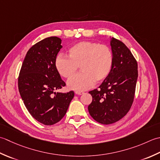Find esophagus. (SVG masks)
Listing matches in <instances>:
<instances>
[{
    "mask_svg": "<svg viewBox=\"0 0 160 160\" xmlns=\"http://www.w3.org/2000/svg\"><path fill=\"white\" fill-rule=\"evenodd\" d=\"M75 93H76L77 94H78V95H81V94H84V92H81V91H76Z\"/></svg>",
    "mask_w": 160,
    "mask_h": 160,
    "instance_id": "1",
    "label": "esophagus"
}]
</instances>
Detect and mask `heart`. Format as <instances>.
Instances as JSON below:
<instances>
[{
	"mask_svg": "<svg viewBox=\"0 0 160 160\" xmlns=\"http://www.w3.org/2000/svg\"><path fill=\"white\" fill-rule=\"evenodd\" d=\"M68 57L58 55L54 66L62 77L69 79L80 67L82 72L68 81L70 89L83 91L90 88L97 81L101 83L111 72L113 54L109 46L92 41H82L68 50Z\"/></svg>",
	"mask_w": 160,
	"mask_h": 160,
	"instance_id": "1",
	"label": "heart"
}]
</instances>
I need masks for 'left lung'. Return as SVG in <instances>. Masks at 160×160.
Masks as SVG:
<instances>
[{
  "instance_id": "left-lung-1",
  "label": "left lung",
  "mask_w": 160,
  "mask_h": 160,
  "mask_svg": "<svg viewBox=\"0 0 160 160\" xmlns=\"http://www.w3.org/2000/svg\"><path fill=\"white\" fill-rule=\"evenodd\" d=\"M113 66L110 75L89 93L92 101L88 111L102 124L113 123L124 117L134 100L138 77V63L126 45L115 38L110 40Z\"/></svg>"
}]
</instances>
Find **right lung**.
Returning a JSON list of instances; mask_svg holds the SVG:
<instances>
[{"instance_id": "right-lung-1", "label": "right lung", "mask_w": 160, "mask_h": 160, "mask_svg": "<svg viewBox=\"0 0 160 160\" xmlns=\"http://www.w3.org/2000/svg\"><path fill=\"white\" fill-rule=\"evenodd\" d=\"M61 39L51 37L28 51L18 79V90L30 115L44 125H53L66 115L74 93L56 92L66 86L54 66Z\"/></svg>"}]
</instances>
